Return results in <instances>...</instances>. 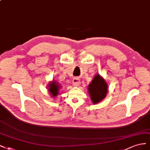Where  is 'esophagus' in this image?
Listing matches in <instances>:
<instances>
[{"mask_svg": "<svg viewBox=\"0 0 150 150\" xmlns=\"http://www.w3.org/2000/svg\"><path fill=\"white\" fill-rule=\"evenodd\" d=\"M72 82H73V85L75 86H79L80 83V79L79 78H76V77H75V78L73 79V81H72Z\"/></svg>", "mask_w": 150, "mask_h": 150, "instance_id": "esophagus-1", "label": "esophagus"}]
</instances>
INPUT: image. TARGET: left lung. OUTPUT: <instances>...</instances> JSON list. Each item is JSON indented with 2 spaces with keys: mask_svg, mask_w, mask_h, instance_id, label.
<instances>
[{
  "mask_svg": "<svg viewBox=\"0 0 150 150\" xmlns=\"http://www.w3.org/2000/svg\"><path fill=\"white\" fill-rule=\"evenodd\" d=\"M88 88L90 98L94 104L102 100L107 95L108 91L107 83L98 74L95 76Z\"/></svg>",
  "mask_w": 150,
  "mask_h": 150,
  "instance_id": "1",
  "label": "left lung"
}]
</instances>
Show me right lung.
Returning a JSON list of instances; mask_svg holds the SVG:
<instances>
[{
	"label": "right lung",
	"mask_w": 150,
	"mask_h": 150,
	"mask_svg": "<svg viewBox=\"0 0 150 150\" xmlns=\"http://www.w3.org/2000/svg\"><path fill=\"white\" fill-rule=\"evenodd\" d=\"M49 91L52 95V96H55L58 94H59V91L60 88V85L59 83H58L57 82L53 81L52 83H50L49 85Z\"/></svg>",
	"instance_id": "obj_1"
}]
</instances>
